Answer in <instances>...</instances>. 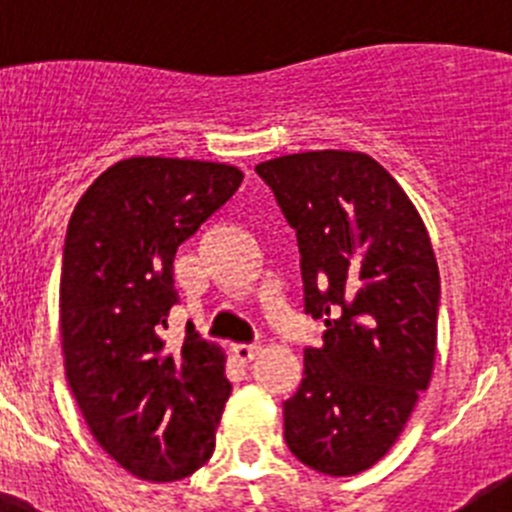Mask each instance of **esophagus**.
I'll return each mask as SVG.
<instances>
[{"instance_id": "34e87169", "label": "esophagus", "mask_w": 512, "mask_h": 512, "mask_svg": "<svg viewBox=\"0 0 512 512\" xmlns=\"http://www.w3.org/2000/svg\"><path fill=\"white\" fill-rule=\"evenodd\" d=\"M232 352H235V356L242 361V364H247V361L255 359L257 352H260V347H257V344H235Z\"/></svg>"}]
</instances>
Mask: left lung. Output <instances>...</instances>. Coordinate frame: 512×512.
<instances>
[{"instance_id":"left-lung-1","label":"left lung","mask_w":512,"mask_h":512,"mask_svg":"<svg viewBox=\"0 0 512 512\" xmlns=\"http://www.w3.org/2000/svg\"><path fill=\"white\" fill-rule=\"evenodd\" d=\"M255 170L297 232L304 312L327 327L322 347L304 349L285 441L314 471L356 476L389 453L431 381L436 255L409 195L366 153H294Z\"/></svg>"}]
</instances>
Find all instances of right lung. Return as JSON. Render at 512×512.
I'll return each instance as SVG.
<instances>
[{"label": "right lung", "instance_id": "right-lung-1", "mask_svg": "<svg viewBox=\"0 0 512 512\" xmlns=\"http://www.w3.org/2000/svg\"><path fill=\"white\" fill-rule=\"evenodd\" d=\"M235 165L118 160L81 195L61 262L66 379L98 446L141 480L198 471L232 386L225 354L193 324L168 344L178 247L235 195Z\"/></svg>", "mask_w": 512, "mask_h": 512}]
</instances>
